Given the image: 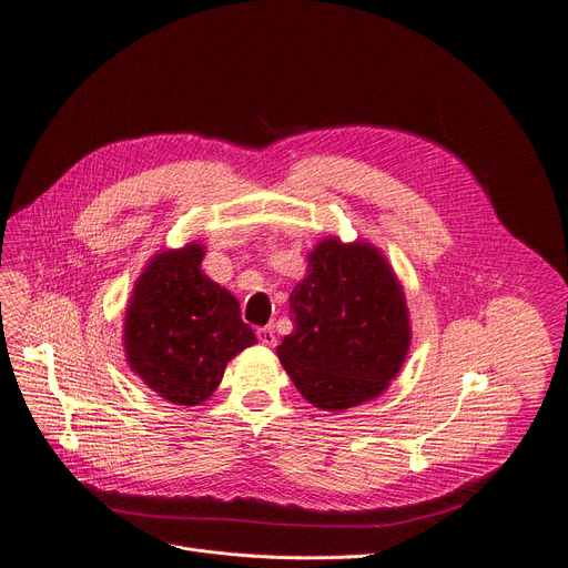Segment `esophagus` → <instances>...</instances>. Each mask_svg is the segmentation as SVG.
Listing matches in <instances>:
<instances>
[{"label":"esophagus","instance_id":"1","mask_svg":"<svg viewBox=\"0 0 568 568\" xmlns=\"http://www.w3.org/2000/svg\"><path fill=\"white\" fill-rule=\"evenodd\" d=\"M257 341H260L262 345L274 347V345H276V332H274V326H262V329H257Z\"/></svg>","mask_w":568,"mask_h":568}]
</instances>
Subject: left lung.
Listing matches in <instances>:
<instances>
[{"instance_id": "8db88e82", "label": "left lung", "mask_w": 568, "mask_h": 568, "mask_svg": "<svg viewBox=\"0 0 568 568\" xmlns=\"http://www.w3.org/2000/svg\"><path fill=\"white\" fill-rule=\"evenodd\" d=\"M294 329L278 359L302 396L341 412L377 398L403 368L412 329L405 292L386 257L366 242L326 236L290 294Z\"/></svg>"}]
</instances>
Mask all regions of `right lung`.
<instances>
[{
	"mask_svg": "<svg viewBox=\"0 0 568 568\" xmlns=\"http://www.w3.org/2000/svg\"><path fill=\"white\" fill-rule=\"evenodd\" d=\"M202 244L156 253L140 274L124 320L131 371L172 405H200L225 366L257 338L234 296L202 274Z\"/></svg>",
	"mask_w": 568,
	"mask_h": 568,
	"instance_id": "obj_1",
	"label": "right lung"
}]
</instances>
